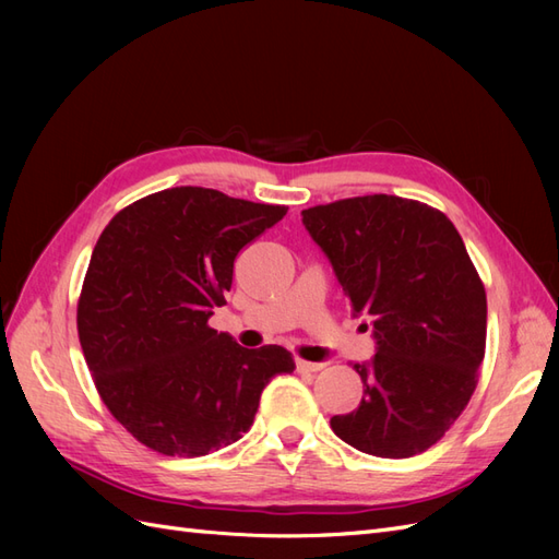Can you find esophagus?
Returning <instances> with one entry per match:
<instances>
[{
  "instance_id": "34e87169",
  "label": "esophagus",
  "mask_w": 559,
  "mask_h": 559,
  "mask_svg": "<svg viewBox=\"0 0 559 559\" xmlns=\"http://www.w3.org/2000/svg\"><path fill=\"white\" fill-rule=\"evenodd\" d=\"M296 368H298V373H317V370L324 368V364H312V361L298 359V361H296Z\"/></svg>"
}]
</instances>
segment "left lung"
Wrapping results in <instances>:
<instances>
[{"mask_svg": "<svg viewBox=\"0 0 559 559\" xmlns=\"http://www.w3.org/2000/svg\"><path fill=\"white\" fill-rule=\"evenodd\" d=\"M302 226L378 345L354 364L359 408L333 415L331 429L386 460L429 450L466 408L485 357V286L462 235L443 212L384 193L302 210Z\"/></svg>", "mask_w": 559, "mask_h": 559, "instance_id": "left-lung-1", "label": "left lung"}]
</instances>
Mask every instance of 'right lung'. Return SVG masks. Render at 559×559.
I'll return each instance as SVG.
<instances>
[{
  "label": "right lung",
  "instance_id": "add662e5",
  "mask_svg": "<svg viewBox=\"0 0 559 559\" xmlns=\"http://www.w3.org/2000/svg\"><path fill=\"white\" fill-rule=\"evenodd\" d=\"M286 210L177 186L132 202L99 235L79 341L109 413L142 445L202 456L240 441L265 384L296 368L280 345L247 349L207 324L242 247Z\"/></svg>",
  "mask_w": 559,
  "mask_h": 559
}]
</instances>
